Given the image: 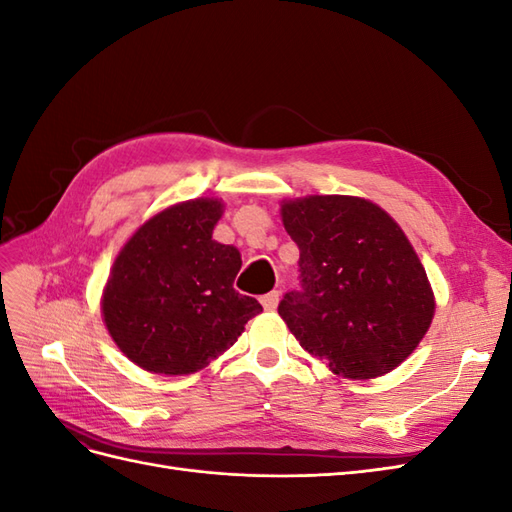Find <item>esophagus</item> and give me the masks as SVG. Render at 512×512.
I'll use <instances>...</instances> for the list:
<instances>
[{"instance_id": "obj_1", "label": "esophagus", "mask_w": 512, "mask_h": 512, "mask_svg": "<svg viewBox=\"0 0 512 512\" xmlns=\"http://www.w3.org/2000/svg\"><path fill=\"white\" fill-rule=\"evenodd\" d=\"M260 303H262V307L267 309V312H273V309L277 307V303H280V292H277V290L267 292L265 297H260Z\"/></svg>"}]
</instances>
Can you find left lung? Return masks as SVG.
Segmentation results:
<instances>
[{
    "instance_id": "1",
    "label": "left lung",
    "mask_w": 512,
    "mask_h": 512,
    "mask_svg": "<svg viewBox=\"0 0 512 512\" xmlns=\"http://www.w3.org/2000/svg\"><path fill=\"white\" fill-rule=\"evenodd\" d=\"M299 247V288L277 312L299 344L337 376L389 374L427 333V273L389 213L354 196H307L282 205Z\"/></svg>"
}]
</instances>
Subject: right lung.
Returning <instances> with one entry per match:
<instances>
[{
    "label": "right lung",
    "mask_w": 512,
    "mask_h": 512,
    "mask_svg": "<svg viewBox=\"0 0 512 512\" xmlns=\"http://www.w3.org/2000/svg\"><path fill=\"white\" fill-rule=\"evenodd\" d=\"M222 215L215 198L168 207L138 228L119 252L102 299L119 350L153 374L203 369L228 350L262 305L232 284L237 247L213 241Z\"/></svg>",
    "instance_id": "obj_1"
}]
</instances>
